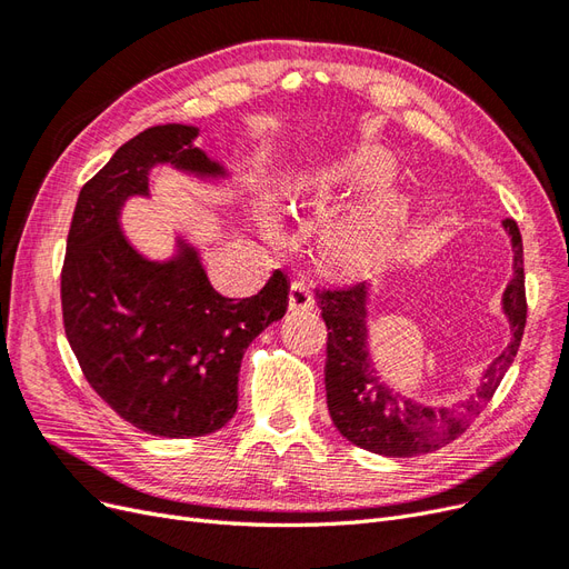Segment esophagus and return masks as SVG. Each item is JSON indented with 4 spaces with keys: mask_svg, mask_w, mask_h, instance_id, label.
Masks as SVG:
<instances>
[{
    "mask_svg": "<svg viewBox=\"0 0 569 569\" xmlns=\"http://www.w3.org/2000/svg\"><path fill=\"white\" fill-rule=\"evenodd\" d=\"M313 306H316V299L311 295V289H308L303 282H291V287H289V311L291 313L311 311Z\"/></svg>",
    "mask_w": 569,
    "mask_h": 569,
    "instance_id": "34e87169",
    "label": "esophagus"
}]
</instances>
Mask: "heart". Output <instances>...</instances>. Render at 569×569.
Here are the masks:
<instances>
[{"mask_svg":"<svg viewBox=\"0 0 569 569\" xmlns=\"http://www.w3.org/2000/svg\"><path fill=\"white\" fill-rule=\"evenodd\" d=\"M396 176V161L385 151H363L327 173L306 178L291 209H311L335 197L382 187ZM410 220V201L403 194H382L360 209L341 216L322 239L325 258L343 272H368L380 266L399 242ZM256 222L266 237H278V218L266 201L256 203Z\"/></svg>","mask_w":569,"mask_h":569,"instance_id":"obj_1","label":"heart"}]
</instances>
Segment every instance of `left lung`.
I'll return each mask as SVG.
<instances>
[{"mask_svg": "<svg viewBox=\"0 0 569 569\" xmlns=\"http://www.w3.org/2000/svg\"><path fill=\"white\" fill-rule=\"evenodd\" d=\"M503 230L512 247V278L501 297L510 341L487 366L477 391L458 406L412 401L382 380L370 356V284L318 291V306L327 325V408L343 439L387 458L432 453L458 439L491 401L496 387L518 356L527 322L522 237L518 222L510 218L503 220Z\"/></svg>", "mask_w": 569, "mask_h": 569, "instance_id": "1", "label": "left lung"}]
</instances>
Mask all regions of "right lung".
<instances>
[{
  "mask_svg": "<svg viewBox=\"0 0 569 569\" xmlns=\"http://www.w3.org/2000/svg\"><path fill=\"white\" fill-rule=\"evenodd\" d=\"M197 137V126L168 123L120 147L80 189L61 272L66 337L88 382L120 418L163 439L203 437L232 420L244 351L289 303L280 270L256 297L226 299L184 237L173 256L151 261L120 228L128 199H149L151 168L230 180Z\"/></svg>",
  "mask_w": 569,
  "mask_h": 569,
  "instance_id": "right-lung-1",
  "label": "right lung"
}]
</instances>
